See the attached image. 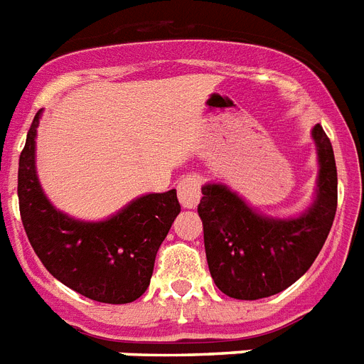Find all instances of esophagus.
<instances>
[{"instance_id": "esophagus-1", "label": "esophagus", "mask_w": 364, "mask_h": 364, "mask_svg": "<svg viewBox=\"0 0 364 364\" xmlns=\"http://www.w3.org/2000/svg\"><path fill=\"white\" fill-rule=\"evenodd\" d=\"M178 200L184 208H195L200 200V180L186 176L178 182Z\"/></svg>"}]
</instances>
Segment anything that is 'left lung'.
<instances>
[{
    "label": "left lung",
    "mask_w": 364,
    "mask_h": 364,
    "mask_svg": "<svg viewBox=\"0 0 364 364\" xmlns=\"http://www.w3.org/2000/svg\"><path fill=\"white\" fill-rule=\"evenodd\" d=\"M318 152L316 199L299 218H268L225 184L203 186L199 203L206 260L215 287L234 299L283 292L322 251L337 212V165L323 128H312Z\"/></svg>",
    "instance_id": "8db88e82"
}]
</instances>
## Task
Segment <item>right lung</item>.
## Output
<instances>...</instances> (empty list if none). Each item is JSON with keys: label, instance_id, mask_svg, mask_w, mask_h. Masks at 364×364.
Masks as SVG:
<instances>
[{"label": "right lung", "instance_id": "1", "mask_svg": "<svg viewBox=\"0 0 364 364\" xmlns=\"http://www.w3.org/2000/svg\"><path fill=\"white\" fill-rule=\"evenodd\" d=\"M38 111L18 164V200L31 247L57 281L100 303L122 305L145 294L156 253L180 214L176 189L137 197L104 221L63 214L44 195L35 167Z\"/></svg>", "mask_w": 364, "mask_h": 364}]
</instances>
